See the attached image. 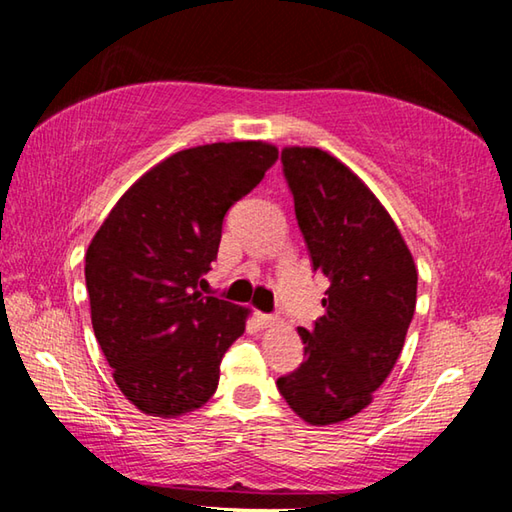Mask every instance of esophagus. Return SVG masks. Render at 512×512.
I'll use <instances>...</instances> for the list:
<instances>
[{
	"label": "esophagus",
	"mask_w": 512,
	"mask_h": 512,
	"mask_svg": "<svg viewBox=\"0 0 512 512\" xmlns=\"http://www.w3.org/2000/svg\"><path fill=\"white\" fill-rule=\"evenodd\" d=\"M257 323L262 327H271L277 323V318L271 316V314H257Z\"/></svg>",
	"instance_id": "1"
}]
</instances>
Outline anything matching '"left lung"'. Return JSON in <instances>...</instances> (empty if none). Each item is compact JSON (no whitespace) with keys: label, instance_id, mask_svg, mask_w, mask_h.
I'll list each match as a JSON object with an SVG mask.
<instances>
[{"label":"left lung","instance_id":"8db88e82","mask_svg":"<svg viewBox=\"0 0 512 512\" xmlns=\"http://www.w3.org/2000/svg\"><path fill=\"white\" fill-rule=\"evenodd\" d=\"M282 164L311 264L329 289L325 314L298 329L305 361L277 388L302 420L325 427L361 413L391 375L418 271L391 214L341 160L316 146H284Z\"/></svg>","mask_w":512,"mask_h":512}]
</instances>
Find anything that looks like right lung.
<instances>
[{"mask_svg": "<svg viewBox=\"0 0 512 512\" xmlns=\"http://www.w3.org/2000/svg\"><path fill=\"white\" fill-rule=\"evenodd\" d=\"M277 160L268 142H216L169 155L112 207L85 253L94 336L119 391L155 418H178L219 386L248 307L203 296L225 212Z\"/></svg>", "mask_w": 512, "mask_h": 512, "instance_id": "add662e5", "label": "right lung"}]
</instances>
